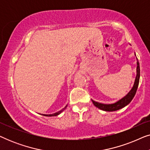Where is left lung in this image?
<instances>
[{
	"instance_id": "1",
	"label": "left lung",
	"mask_w": 150,
	"mask_h": 150,
	"mask_svg": "<svg viewBox=\"0 0 150 150\" xmlns=\"http://www.w3.org/2000/svg\"><path fill=\"white\" fill-rule=\"evenodd\" d=\"M135 56H136V54H135ZM137 76L136 78H135L134 85H133L132 89H130V91L124 97H123L122 99L119 100L118 101H117L112 104H102L91 100L94 106L98 108H100V110H104V111L112 112L120 110L121 108L125 107V106L130 104V102L132 101L133 98L134 97L135 94H136L137 88H138L139 86V79H140V67H139V63L137 58Z\"/></svg>"
}]
</instances>
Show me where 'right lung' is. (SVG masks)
I'll use <instances>...</instances> for the list:
<instances>
[{
  "mask_svg": "<svg viewBox=\"0 0 150 150\" xmlns=\"http://www.w3.org/2000/svg\"><path fill=\"white\" fill-rule=\"evenodd\" d=\"M67 104L66 106H65L64 108H63V109H61V110H59V111H58V112H55V113H52V114H49V115H46V114H40V115H44V116H46V117H54V116H57V115H59V114H61V112H62L63 110H64L65 108H67Z\"/></svg>",
  "mask_w": 150,
  "mask_h": 150,
  "instance_id": "add662e5",
  "label": "right lung"
}]
</instances>
